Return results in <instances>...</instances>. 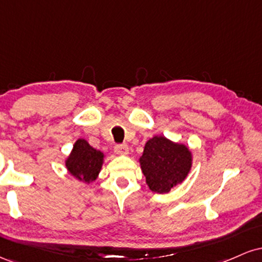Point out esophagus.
I'll list each match as a JSON object with an SVG mask.
<instances>
[{
    "label": "esophagus",
    "instance_id": "obj_1",
    "mask_svg": "<svg viewBox=\"0 0 262 262\" xmlns=\"http://www.w3.org/2000/svg\"><path fill=\"white\" fill-rule=\"evenodd\" d=\"M114 151L117 154H122V155H127L129 152V148L127 144H118V145L114 146Z\"/></svg>",
    "mask_w": 262,
    "mask_h": 262
}]
</instances>
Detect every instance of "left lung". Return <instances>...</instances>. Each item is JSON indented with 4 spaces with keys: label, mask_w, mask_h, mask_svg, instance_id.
Returning <instances> with one entry per match:
<instances>
[{
    "label": "left lung",
    "mask_w": 262,
    "mask_h": 262,
    "mask_svg": "<svg viewBox=\"0 0 262 262\" xmlns=\"http://www.w3.org/2000/svg\"><path fill=\"white\" fill-rule=\"evenodd\" d=\"M139 162L149 188L156 193H167L187 177L192 152L185 144L155 135L146 141Z\"/></svg>",
    "instance_id": "1"
}]
</instances>
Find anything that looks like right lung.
<instances>
[{
	"label": "right lung",
	"mask_w": 262,
	"mask_h": 262,
	"mask_svg": "<svg viewBox=\"0 0 262 262\" xmlns=\"http://www.w3.org/2000/svg\"><path fill=\"white\" fill-rule=\"evenodd\" d=\"M103 152L92 148L85 139L76 140L71 154L66 159V169L79 181L90 183L97 179L102 164Z\"/></svg>",
	"instance_id": "obj_1"
}]
</instances>
